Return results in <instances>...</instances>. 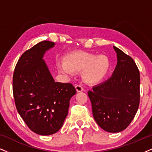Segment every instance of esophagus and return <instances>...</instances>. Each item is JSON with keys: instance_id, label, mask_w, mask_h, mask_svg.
Listing matches in <instances>:
<instances>
[{"instance_id": "1", "label": "esophagus", "mask_w": 152, "mask_h": 152, "mask_svg": "<svg viewBox=\"0 0 152 152\" xmlns=\"http://www.w3.org/2000/svg\"><path fill=\"white\" fill-rule=\"evenodd\" d=\"M75 89H76V90H77V92H80V91H82L84 90V88L80 85H76L75 86Z\"/></svg>"}]
</instances>
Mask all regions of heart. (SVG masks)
<instances>
[{
    "instance_id": "obj_1",
    "label": "heart",
    "mask_w": 152,
    "mask_h": 152,
    "mask_svg": "<svg viewBox=\"0 0 152 152\" xmlns=\"http://www.w3.org/2000/svg\"><path fill=\"white\" fill-rule=\"evenodd\" d=\"M60 72L72 74L74 72L84 70L85 81L90 84L102 82L106 77L110 69V62L107 56H97L87 52H78L70 54L65 58V63L58 64Z\"/></svg>"
}]
</instances>
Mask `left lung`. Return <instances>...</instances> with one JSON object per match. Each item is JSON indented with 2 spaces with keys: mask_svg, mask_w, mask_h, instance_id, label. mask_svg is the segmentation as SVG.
I'll return each instance as SVG.
<instances>
[{
  "mask_svg": "<svg viewBox=\"0 0 152 152\" xmlns=\"http://www.w3.org/2000/svg\"><path fill=\"white\" fill-rule=\"evenodd\" d=\"M118 63L109 79L88 91L94 118L108 132L124 130L140 105V71L130 56L113 46Z\"/></svg>",
  "mask_w": 152,
  "mask_h": 152,
  "instance_id": "obj_1",
  "label": "left lung"
}]
</instances>
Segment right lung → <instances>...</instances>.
Returning a JSON list of instances; mask_svg holds the SVG:
<instances>
[{
  "label": "right lung",
  "instance_id": "right-lung-1",
  "mask_svg": "<svg viewBox=\"0 0 152 152\" xmlns=\"http://www.w3.org/2000/svg\"><path fill=\"white\" fill-rule=\"evenodd\" d=\"M55 43L43 41L21 56L13 74L12 91L19 114L28 128L41 135L61 128L70 100L76 94L72 84L56 82L43 57Z\"/></svg>",
  "mask_w": 152,
  "mask_h": 152
}]
</instances>
